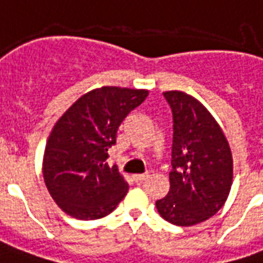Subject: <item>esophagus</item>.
Wrapping results in <instances>:
<instances>
[{
	"mask_svg": "<svg viewBox=\"0 0 263 263\" xmlns=\"http://www.w3.org/2000/svg\"><path fill=\"white\" fill-rule=\"evenodd\" d=\"M149 178L147 174H135L134 176V180L137 181V182H143V181H146Z\"/></svg>",
	"mask_w": 263,
	"mask_h": 263,
	"instance_id": "esophagus-1",
	"label": "esophagus"
}]
</instances>
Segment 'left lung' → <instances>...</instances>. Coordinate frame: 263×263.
<instances>
[{
    "mask_svg": "<svg viewBox=\"0 0 263 263\" xmlns=\"http://www.w3.org/2000/svg\"><path fill=\"white\" fill-rule=\"evenodd\" d=\"M173 111L170 191L157 212L176 226L198 224L217 213L233 184V155L224 132L198 99L163 92Z\"/></svg>",
    "mask_w": 263,
    "mask_h": 263,
    "instance_id": "obj_1",
    "label": "left lung"
}]
</instances>
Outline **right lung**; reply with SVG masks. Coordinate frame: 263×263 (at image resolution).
<instances>
[{
    "instance_id": "1",
    "label": "right lung",
    "mask_w": 263,
    "mask_h": 263,
    "mask_svg": "<svg viewBox=\"0 0 263 263\" xmlns=\"http://www.w3.org/2000/svg\"><path fill=\"white\" fill-rule=\"evenodd\" d=\"M149 90L120 86L96 87L64 112L48 135L43 177L62 212L79 220L111 213L128 192L117 166H108V147L117 129L141 104Z\"/></svg>"
}]
</instances>
